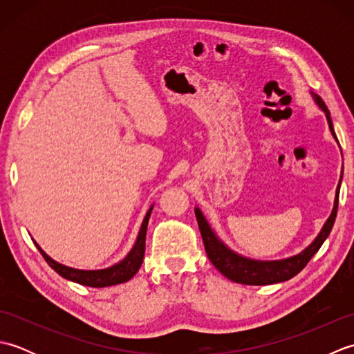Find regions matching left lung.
<instances>
[{
    "label": "left lung",
    "instance_id": "1",
    "mask_svg": "<svg viewBox=\"0 0 354 354\" xmlns=\"http://www.w3.org/2000/svg\"><path fill=\"white\" fill-rule=\"evenodd\" d=\"M313 99L318 103V106L326 112L330 131H332L333 137L336 138L332 118H330V111L327 109L326 103L322 102L321 97L315 94H313ZM337 198H339V187H337L333 212L330 214L327 222L324 223V227H322L318 237L313 240V243L310 246H307L306 250L303 252H299L298 255H293V257L284 259V260H275V261L251 260V259H245L236 252H232L230 248L225 246L221 240L216 237L213 230L209 228L208 222L205 221L204 214L201 213V209L196 208L194 209V213H196V219H198V225L202 234V240H204L207 255L209 261L214 265V268L219 270L222 275L227 277L228 280L234 283H242V284H250V286H265V284H274V283L290 280L292 277H295L298 272H301V270L306 268L307 263H309L313 255L318 252L321 245L324 243V240L328 237L330 231L333 228L336 213H337V202H339Z\"/></svg>",
    "mask_w": 354,
    "mask_h": 354
}]
</instances>
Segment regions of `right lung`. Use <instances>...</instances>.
<instances>
[{"label":"right lung","mask_w":354,"mask_h":354,"mask_svg":"<svg viewBox=\"0 0 354 354\" xmlns=\"http://www.w3.org/2000/svg\"><path fill=\"white\" fill-rule=\"evenodd\" d=\"M152 208H149V212L142 221V225L138 232L137 242H135L133 248L131 250V252L126 255L124 260H122L117 265L106 268V269H99V270H82V269H74V268H68L64 266L61 263L55 261L53 259H50L47 254H45L39 245L35 243L37 246V250L41 251L42 257L45 259V261L56 270V272L66 278V280L84 284V286H89V288H106V286H114V284H120V283H126L129 281L131 278L138 272V269L142 263V259H145V250H146V232H147V223H149V217L150 213H152Z\"/></svg>","instance_id":"1"}]
</instances>
